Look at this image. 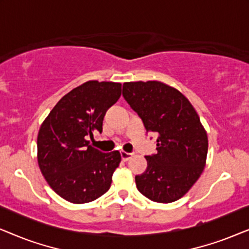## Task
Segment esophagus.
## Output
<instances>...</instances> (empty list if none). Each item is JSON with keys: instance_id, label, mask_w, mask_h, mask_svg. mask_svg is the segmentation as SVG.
I'll return each instance as SVG.
<instances>
[{"instance_id": "obj_1", "label": "esophagus", "mask_w": 249, "mask_h": 249, "mask_svg": "<svg viewBox=\"0 0 249 249\" xmlns=\"http://www.w3.org/2000/svg\"><path fill=\"white\" fill-rule=\"evenodd\" d=\"M120 155H121L122 161H124V162H127L128 160L132 156V154H130V153H127V152H124V151L120 152Z\"/></svg>"}]
</instances>
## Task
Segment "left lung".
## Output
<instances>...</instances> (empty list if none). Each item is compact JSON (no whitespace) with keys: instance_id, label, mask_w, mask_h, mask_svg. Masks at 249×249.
<instances>
[{"instance_id":"8db88e82","label":"left lung","mask_w":249,"mask_h":249,"mask_svg":"<svg viewBox=\"0 0 249 249\" xmlns=\"http://www.w3.org/2000/svg\"><path fill=\"white\" fill-rule=\"evenodd\" d=\"M122 95L146 131L158 135V153L145 156L146 171L135 177L137 189L153 202H176L206 164L209 139L198 114L185 95L161 81L124 83Z\"/></svg>"}]
</instances>
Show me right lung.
I'll use <instances>...</instances> for the list:
<instances>
[{"mask_svg": "<svg viewBox=\"0 0 249 249\" xmlns=\"http://www.w3.org/2000/svg\"><path fill=\"white\" fill-rule=\"evenodd\" d=\"M120 96V83L86 81L64 95L40 125L39 169L51 188L68 202H93L110 189L120 153H102L87 139L102 132L105 112Z\"/></svg>", "mask_w": 249, "mask_h": 249, "instance_id": "1", "label": "right lung"}]
</instances>
